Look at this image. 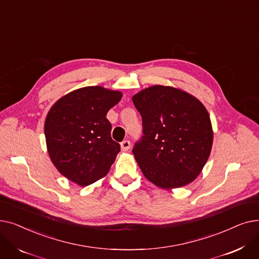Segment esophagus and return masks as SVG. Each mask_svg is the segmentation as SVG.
Segmentation results:
<instances>
[{"instance_id": "1", "label": "esophagus", "mask_w": 259, "mask_h": 259, "mask_svg": "<svg viewBox=\"0 0 259 259\" xmlns=\"http://www.w3.org/2000/svg\"><path fill=\"white\" fill-rule=\"evenodd\" d=\"M120 148L122 151H128L130 149V142L129 141H124L120 143Z\"/></svg>"}]
</instances>
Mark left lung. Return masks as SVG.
<instances>
[{
    "instance_id": "obj_1",
    "label": "left lung",
    "mask_w": 259,
    "mask_h": 259,
    "mask_svg": "<svg viewBox=\"0 0 259 259\" xmlns=\"http://www.w3.org/2000/svg\"><path fill=\"white\" fill-rule=\"evenodd\" d=\"M143 118L133 154L145 178L171 190L192 183L210 156L213 129L206 107L192 94L154 85L132 97Z\"/></svg>"
}]
</instances>
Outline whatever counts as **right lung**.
<instances>
[{
  "label": "right lung",
  "mask_w": 259,
  "mask_h": 259,
  "mask_svg": "<svg viewBox=\"0 0 259 259\" xmlns=\"http://www.w3.org/2000/svg\"><path fill=\"white\" fill-rule=\"evenodd\" d=\"M122 93L88 86L65 94L47 113L44 131L52 164L66 179L88 186L110 170L119 144L111 139L107 112Z\"/></svg>",
  "instance_id": "1"
}]
</instances>
